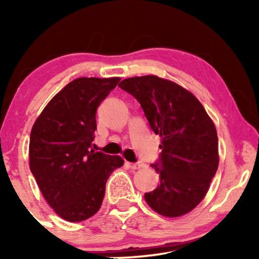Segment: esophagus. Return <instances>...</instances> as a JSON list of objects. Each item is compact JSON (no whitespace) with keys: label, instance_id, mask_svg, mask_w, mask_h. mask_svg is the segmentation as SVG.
<instances>
[{"label":"esophagus","instance_id":"1","mask_svg":"<svg viewBox=\"0 0 259 259\" xmlns=\"http://www.w3.org/2000/svg\"><path fill=\"white\" fill-rule=\"evenodd\" d=\"M128 166L132 169H138V168H140V167H143L144 166V164L141 161H137V162H128Z\"/></svg>","mask_w":259,"mask_h":259}]
</instances>
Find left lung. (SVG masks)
Returning <instances> with one entry per match:
<instances>
[{
    "label": "left lung",
    "mask_w": 259,
    "mask_h": 259,
    "mask_svg": "<svg viewBox=\"0 0 259 259\" xmlns=\"http://www.w3.org/2000/svg\"><path fill=\"white\" fill-rule=\"evenodd\" d=\"M119 87L139 101L151 130L161 137L157 189L145 200L159 214L179 217L203 200L218 168V137L192 93L154 75L122 80Z\"/></svg>",
    "instance_id": "1"
}]
</instances>
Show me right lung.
Here are the masks:
<instances>
[{"instance_id": "right-lung-1", "label": "right lung", "mask_w": 259, "mask_h": 259, "mask_svg": "<svg viewBox=\"0 0 259 259\" xmlns=\"http://www.w3.org/2000/svg\"><path fill=\"white\" fill-rule=\"evenodd\" d=\"M119 77H80L46 106L30 133L29 166L45 199L65 221L82 222L97 213L106 182L122 166L119 155L92 150L97 109Z\"/></svg>"}]
</instances>
